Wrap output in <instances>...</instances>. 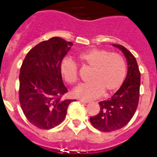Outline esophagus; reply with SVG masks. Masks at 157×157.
<instances>
[{
    "instance_id": "1",
    "label": "esophagus",
    "mask_w": 157,
    "mask_h": 157,
    "mask_svg": "<svg viewBox=\"0 0 157 157\" xmlns=\"http://www.w3.org/2000/svg\"><path fill=\"white\" fill-rule=\"evenodd\" d=\"M79 101H81V102H82V103H85V104L90 102L89 101H87V100H84V99H79Z\"/></svg>"
}]
</instances>
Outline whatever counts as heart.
Segmentation results:
<instances>
[{
  "mask_svg": "<svg viewBox=\"0 0 157 157\" xmlns=\"http://www.w3.org/2000/svg\"><path fill=\"white\" fill-rule=\"evenodd\" d=\"M83 67L92 69L89 80L91 82L78 86L73 95L79 98H96L105 94L112 93L122 85L126 75V64L117 53H110L104 49L94 48L78 56ZM60 72L67 83L78 81L77 65L71 59H65L60 65Z\"/></svg>",
  "mask_w": 157,
  "mask_h": 157,
  "instance_id": "b5f03b06",
  "label": "heart"
}]
</instances>
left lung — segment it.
<instances>
[{"mask_svg": "<svg viewBox=\"0 0 157 157\" xmlns=\"http://www.w3.org/2000/svg\"><path fill=\"white\" fill-rule=\"evenodd\" d=\"M113 46L125 56L128 73L120 89L109 99L100 101V112L90 117L93 126L101 132H112L126 125L136 112L140 96V73L136 59L124 47Z\"/></svg>", "mask_w": 157, "mask_h": 157, "instance_id": "8db88e82", "label": "left lung"}]
</instances>
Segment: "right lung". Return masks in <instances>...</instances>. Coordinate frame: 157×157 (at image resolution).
<instances>
[{
    "instance_id": "obj_1",
    "label": "right lung",
    "mask_w": 157,
    "mask_h": 157,
    "mask_svg": "<svg viewBox=\"0 0 157 157\" xmlns=\"http://www.w3.org/2000/svg\"><path fill=\"white\" fill-rule=\"evenodd\" d=\"M73 44L52 37L31 49L20 71L19 99L30 123L42 129L57 126L65 118L74 100L63 99L67 92L60 65Z\"/></svg>"
}]
</instances>
